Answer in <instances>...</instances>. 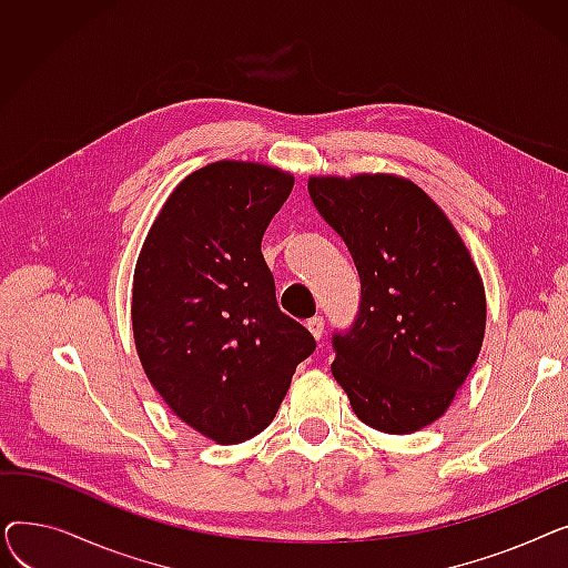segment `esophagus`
Listing matches in <instances>:
<instances>
[{"label": "esophagus", "instance_id": "1", "mask_svg": "<svg viewBox=\"0 0 568 568\" xmlns=\"http://www.w3.org/2000/svg\"><path fill=\"white\" fill-rule=\"evenodd\" d=\"M308 332L313 334V338L315 341H320L322 338V334H324V317H320V315H315V317H311L308 320Z\"/></svg>", "mask_w": 568, "mask_h": 568}]
</instances>
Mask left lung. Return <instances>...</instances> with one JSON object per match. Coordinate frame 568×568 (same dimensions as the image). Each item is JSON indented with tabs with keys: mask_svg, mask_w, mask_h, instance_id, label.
<instances>
[{
	"mask_svg": "<svg viewBox=\"0 0 568 568\" xmlns=\"http://www.w3.org/2000/svg\"><path fill=\"white\" fill-rule=\"evenodd\" d=\"M308 193L362 278L356 320L332 336V373L366 426L422 430L449 409L481 352L479 268L452 221L409 179L311 176Z\"/></svg>",
	"mask_w": 568,
	"mask_h": 568,
	"instance_id": "left-lung-1",
	"label": "left lung"
}]
</instances>
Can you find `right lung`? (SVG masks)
<instances>
[{"mask_svg":"<svg viewBox=\"0 0 568 568\" xmlns=\"http://www.w3.org/2000/svg\"><path fill=\"white\" fill-rule=\"evenodd\" d=\"M292 186L278 168L209 163L170 193L135 264L140 364L179 419L219 444L272 424L315 349L306 326L278 308L260 251Z\"/></svg>","mask_w":568,"mask_h":568,"instance_id":"right-lung-1","label":"right lung"}]
</instances>
